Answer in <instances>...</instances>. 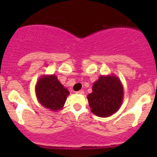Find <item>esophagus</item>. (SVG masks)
Instances as JSON below:
<instances>
[{
	"label": "esophagus",
	"mask_w": 157,
	"mask_h": 157,
	"mask_svg": "<svg viewBox=\"0 0 157 157\" xmlns=\"http://www.w3.org/2000/svg\"><path fill=\"white\" fill-rule=\"evenodd\" d=\"M77 93H78V94H83V93H84V91H83V90H79V91H77Z\"/></svg>",
	"instance_id": "esophagus-1"
}]
</instances>
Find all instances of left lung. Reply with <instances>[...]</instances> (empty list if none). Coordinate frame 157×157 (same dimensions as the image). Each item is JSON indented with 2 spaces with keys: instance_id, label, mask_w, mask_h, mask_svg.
<instances>
[{
  "instance_id": "left-lung-1",
  "label": "left lung",
  "mask_w": 157,
  "mask_h": 157,
  "mask_svg": "<svg viewBox=\"0 0 157 157\" xmlns=\"http://www.w3.org/2000/svg\"><path fill=\"white\" fill-rule=\"evenodd\" d=\"M123 95L122 84L116 76H101L87 96L91 112L102 118L113 115L122 103Z\"/></svg>"
}]
</instances>
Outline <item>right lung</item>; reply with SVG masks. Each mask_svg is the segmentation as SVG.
<instances>
[{
    "mask_svg": "<svg viewBox=\"0 0 157 157\" xmlns=\"http://www.w3.org/2000/svg\"><path fill=\"white\" fill-rule=\"evenodd\" d=\"M36 93L42 106L55 112L63 108L70 94L54 74L40 77L36 83Z\"/></svg>",
    "mask_w": 157,
    "mask_h": 157,
    "instance_id": "obj_1",
    "label": "right lung"
}]
</instances>
